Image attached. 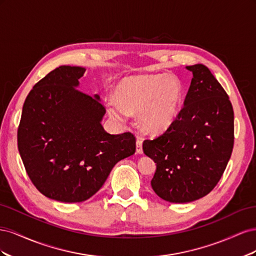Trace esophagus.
<instances>
[{
	"label": "esophagus",
	"mask_w": 256,
	"mask_h": 256,
	"mask_svg": "<svg viewBox=\"0 0 256 256\" xmlns=\"http://www.w3.org/2000/svg\"><path fill=\"white\" fill-rule=\"evenodd\" d=\"M136 152L138 154H143V148H142V141L141 140H136Z\"/></svg>",
	"instance_id": "34e87169"
}]
</instances>
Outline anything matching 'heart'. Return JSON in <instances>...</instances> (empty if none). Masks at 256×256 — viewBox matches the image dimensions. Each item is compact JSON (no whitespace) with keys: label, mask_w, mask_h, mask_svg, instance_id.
<instances>
[{"label":"heart","mask_w":256,"mask_h":256,"mask_svg":"<svg viewBox=\"0 0 256 256\" xmlns=\"http://www.w3.org/2000/svg\"><path fill=\"white\" fill-rule=\"evenodd\" d=\"M115 102L106 112L118 122L136 113L138 125L146 134H160L172 127L184 102L180 79L171 74H138L122 79L114 88Z\"/></svg>","instance_id":"b5f03b06"}]
</instances>
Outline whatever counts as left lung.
I'll list each match as a JSON object with an SVG mask.
<instances>
[{
  "label": "left lung",
  "instance_id": "1",
  "mask_svg": "<svg viewBox=\"0 0 256 256\" xmlns=\"http://www.w3.org/2000/svg\"><path fill=\"white\" fill-rule=\"evenodd\" d=\"M186 69L193 78L177 120L164 134L143 143L144 154L156 164L152 188L171 203L207 196L234 145V111L226 90L205 65Z\"/></svg>",
  "mask_w": 256,
  "mask_h": 256
}]
</instances>
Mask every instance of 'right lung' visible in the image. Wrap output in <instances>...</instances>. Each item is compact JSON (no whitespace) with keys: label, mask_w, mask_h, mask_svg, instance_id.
<instances>
[{"label":"right lung","mask_w":256,"mask_h":256,"mask_svg":"<svg viewBox=\"0 0 256 256\" xmlns=\"http://www.w3.org/2000/svg\"><path fill=\"white\" fill-rule=\"evenodd\" d=\"M85 68L60 66L34 85L22 108L18 150L30 180L63 203L88 200L118 161L136 152L130 132L108 134L100 97L81 92Z\"/></svg>","instance_id":"right-lung-1"}]
</instances>
